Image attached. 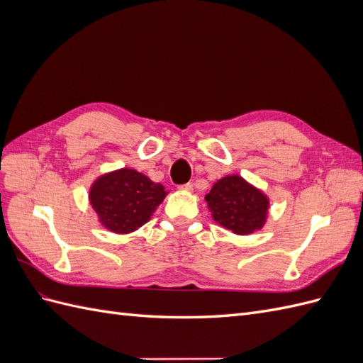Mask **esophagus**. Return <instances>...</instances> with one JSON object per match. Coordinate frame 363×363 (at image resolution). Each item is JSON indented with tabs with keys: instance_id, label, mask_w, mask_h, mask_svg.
<instances>
[{
	"instance_id": "obj_1",
	"label": "esophagus",
	"mask_w": 363,
	"mask_h": 363,
	"mask_svg": "<svg viewBox=\"0 0 363 363\" xmlns=\"http://www.w3.org/2000/svg\"><path fill=\"white\" fill-rule=\"evenodd\" d=\"M179 188L182 191H192V183H184V184H180Z\"/></svg>"
}]
</instances>
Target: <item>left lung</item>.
Returning a JSON list of instances; mask_svg holds the SVG:
<instances>
[{
    "instance_id": "left-lung-1",
    "label": "left lung",
    "mask_w": 363,
    "mask_h": 363,
    "mask_svg": "<svg viewBox=\"0 0 363 363\" xmlns=\"http://www.w3.org/2000/svg\"><path fill=\"white\" fill-rule=\"evenodd\" d=\"M204 200L215 221L236 235H250L265 224L268 199L239 175L218 180Z\"/></svg>"
}]
</instances>
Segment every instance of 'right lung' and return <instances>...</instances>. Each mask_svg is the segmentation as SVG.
Masks as SVG:
<instances>
[{"instance_id": "add662e5", "label": "right lung", "mask_w": 363, "mask_h": 363, "mask_svg": "<svg viewBox=\"0 0 363 363\" xmlns=\"http://www.w3.org/2000/svg\"><path fill=\"white\" fill-rule=\"evenodd\" d=\"M164 188L135 169H119L98 179L91 204L101 224L115 233H130L145 224L163 201Z\"/></svg>"}]
</instances>
